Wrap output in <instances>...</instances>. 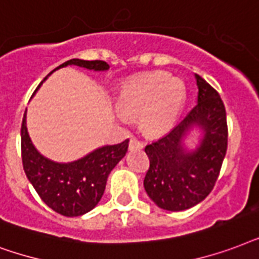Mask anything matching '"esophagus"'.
I'll use <instances>...</instances> for the list:
<instances>
[{
  "label": "esophagus",
  "instance_id": "obj_1",
  "mask_svg": "<svg viewBox=\"0 0 259 259\" xmlns=\"http://www.w3.org/2000/svg\"><path fill=\"white\" fill-rule=\"evenodd\" d=\"M143 147V143L138 140L136 138H131L130 140V150H134V148H142Z\"/></svg>",
  "mask_w": 259,
  "mask_h": 259
}]
</instances>
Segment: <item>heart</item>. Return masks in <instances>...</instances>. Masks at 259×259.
Returning a JSON list of instances; mask_svg holds the SVG:
<instances>
[{
  "instance_id": "1",
  "label": "heart",
  "mask_w": 259,
  "mask_h": 259,
  "mask_svg": "<svg viewBox=\"0 0 259 259\" xmlns=\"http://www.w3.org/2000/svg\"><path fill=\"white\" fill-rule=\"evenodd\" d=\"M185 102L181 81L170 79L167 74H152L131 82L119 97L117 116L142 115V125L148 134L166 132L177 120Z\"/></svg>"
}]
</instances>
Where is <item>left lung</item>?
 <instances>
[{
  "label": "left lung",
  "mask_w": 259,
  "mask_h": 259,
  "mask_svg": "<svg viewBox=\"0 0 259 259\" xmlns=\"http://www.w3.org/2000/svg\"><path fill=\"white\" fill-rule=\"evenodd\" d=\"M197 104L167 135L144 148L150 169L144 177L148 197L166 211H185L211 193L227 151L226 108L219 93L194 74ZM194 126L203 138L194 150L185 147V138Z\"/></svg>",
  "instance_id": "1"
}]
</instances>
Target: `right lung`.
Returning <instances> with one entry per match:
<instances>
[{"instance_id":"1","label":"right lung","mask_w":259,"mask_h":259,"mask_svg":"<svg viewBox=\"0 0 259 259\" xmlns=\"http://www.w3.org/2000/svg\"><path fill=\"white\" fill-rule=\"evenodd\" d=\"M71 65L94 71L109 69V65L104 61L70 59L55 70ZM127 148L128 139L119 144L96 148L77 161L61 163L48 159L36 150L28 135L25 115L21 124V159L27 178L53 211L69 218L83 215L97 205L105 190L108 176L123 159Z\"/></svg>"}]
</instances>
